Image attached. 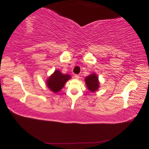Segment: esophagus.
I'll return each mask as SVG.
<instances>
[{
  "label": "esophagus",
  "mask_w": 149,
  "mask_h": 149,
  "mask_svg": "<svg viewBox=\"0 0 149 149\" xmlns=\"http://www.w3.org/2000/svg\"><path fill=\"white\" fill-rule=\"evenodd\" d=\"M74 78L75 79H78L79 78V76L78 74H75V75L74 76Z\"/></svg>",
  "instance_id": "obj_1"
}]
</instances>
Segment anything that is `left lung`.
Returning a JSON list of instances; mask_svg holds the SVG:
<instances>
[{"label":"left lung","mask_w":149,"mask_h":149,"mask_svg":"<svg viewBox=\"0 0 149 149\" xmlns=\"http://www.w3.org/2000/svg\"><path fill=\"white\" fill-rule=\"evenodd\" d=\"M84 81L89 91L91 93H94L100 88V83L96 73H93L86 76L84 79Z\"/></svg>","instance_id":"8db88e82"}]
</instances>
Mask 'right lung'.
<instances>
[{
    "label": "right lung",
    "instance_id": "obj_1",
    "mask_svg": "<svg viewBox=\"0 0 149 149\" xmlns=\"http://www.w3.org/2000/svg\"><path fill=\"white\" fill-rule=\"evenodd\" d=\"M71 78V76L70 74L62 73L58 70H55L46 80L47 86L54 93H58Z\"/></svg>",
    "mask_w": 149,
    "mask_h": 149
}]
</instances>
